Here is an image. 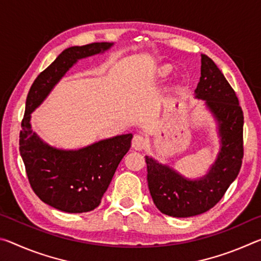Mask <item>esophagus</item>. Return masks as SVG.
Segmentation results:
<instances>
[{
    "instance_id": "esophagus-1",
    "label": "esophagus",
    "mask_w": 261,
    "mask_h": 261,
    "mask_svg": "<svg viewBox=\"0 0 261 261\" xmlns=\"http://www.w3.org/2000/svg\"><path fill=\"white\" fill-rule=\"evenodd\" d=\"M146 146V139H145L144 136L141 135H136L132 139V148L136 149V151H141Z\"/></svg>"
}]
</instances>
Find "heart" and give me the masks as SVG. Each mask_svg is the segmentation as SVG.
Here are the masks:
<instances>
[{
  "label": "heart",
  "mask_w": 261,
  "mask_h": 261,
  "mask_svg": "<svg viewBox=\"0 0 261 261\" xmlns=\"http://www.w3.org/2000/svg\"><path fill=\"white\" fill-rule=\"evenodd\" d=\"M171 69H173V68H171V65H169V64H163V65H161V67L158 68L156 72H155L156 77L163 78V77L168 76V74H169V73L171 72Z\"/></svg>",
  "instance_id": "b5f03b06"
}]
</instances>
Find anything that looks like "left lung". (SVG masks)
I'll list each match as a JSON object with an SVG mask.
<instances>
[{
    "label": "left lung",
    "mask_w": 261,
    "mask_h": 261,
    "mask_svg": "<svg viewBox=\"0 0 261 261\" xmlns=\"http://www.w3.org/2000/svg\"><path fill=\"white\" fill-rule=\"evenodd\" d=\"M201 76L194 90L197 99L205 100L219 126L221 148L204 177L189 179L169 166L145 156L149 193L161 213L189 218L214 207L242 167L244 116L235 91L212 59L201 54Z\"/></svg>",
    "instance_id": "left-lung-1"
}]
</instances>
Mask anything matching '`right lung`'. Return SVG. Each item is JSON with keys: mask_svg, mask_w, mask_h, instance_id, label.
<instances>
[{"mask_svg": "<svg viewBox=\"0 0 261 261\" xmlns=\"http://www.w3.org/2000/svg\"><path fill=\"white\" fill-rule=\"evenodd\" d=\"M113 45L93 42L67 48L39 74L26 98L19 152L29 182L45 204L67 213H84L100 205L118 165L130 149L132 134L100 140L74 151H65L49 146L33 132L31 114L78 60L100 54Z\"/></svg>", "mask_w": 261, "mask_h": 261, "instance_id": "add662e5", "label": "right lung"}]
</instances>
